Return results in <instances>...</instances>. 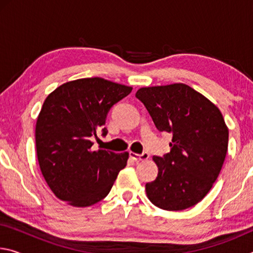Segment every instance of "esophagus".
<instances>
[{
    "mask_svg": "<svg viewBox=\"0 0 253 253\" xmlns=\"http://www.w3.org/2000/svg\"><path fill=\"white\" fill-rule=\"evenodd\" d=\"M129 156L135 161H146L149 158V154L147 152H144L142 154H136L134 152H129Z\"/></svg>",
    "mask_w": 253,
    "mask_h": 253,
    "instance_id": "34e87169",
    "label": "esophagus"
}]
</instances>
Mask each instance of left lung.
<instances>
[{
  "label": "left lung",
  "mask_w": 253,
  "mask_h": 253,
  "mask_svg": "<svg viewBox=\"0 0 253 253\" xmlns=\"http://www.w3.org/2000/svg\"><path fill=\"white\" fill-rule=\"evenodd\" d=\"M136 98L158 130L173 134L169 153L153 157L158 174L146 184L149 201L166 211L194 207L211 190L225 160L229 130L221 111L184 84L140 88Z\"/></svg>",
  "instance_id": "1"
}]
</instances>
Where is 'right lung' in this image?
<instances>
[{"label": "right lung", "mask_w": 253, "mask_h": 253, "mask_svg": "<svg viewBox=\"0 0 253 253\" xmlns=\"http://www.w3.org/2000/svg\"><path fill=\"white\" fill-rule=\"evenodd\" d=\"M131 90L96 77L63 84L46 97L36 126L37 155L57 198L84 208L108 195L128 153L93 152L91 139L98 130L107 135V115Z\"/></svg>", "instance_id": "right-lung-1"}]
</instances>
